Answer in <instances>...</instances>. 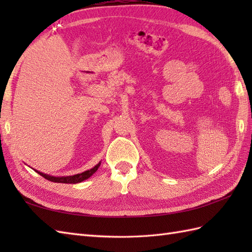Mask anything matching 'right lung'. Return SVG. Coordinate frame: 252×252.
<instances>
[{
    "label": "right lung",
    "mask_w": 252,
    "mask_h": 252,
    "mask_svg": "<svg viewBox=\"0 0 252 252\" xmlns=\"http://www.w3.org/2000/svg\"><path fill=\"white\" fill-rule=\"evenodd\" d=\"M100 163H97L95 165L94 168L90 169L88 171H84V172L82 173H79V174H76V175H71V176H63V178H55V176H51V175H46L44 173H41V172H36L39 173L41 176H43L44 179L49 180L51 182H55V183H67V184H76V183H80V182H82L84 180L89 179L91 175H93L96 170L98 169Z\"/></svg>",
    "instance_id": "obj_1"
}]
</instances>
